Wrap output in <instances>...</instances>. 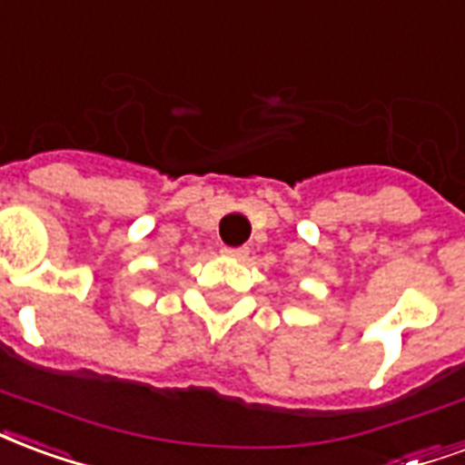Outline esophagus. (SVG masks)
I'll list each match as a JSON object with an SVG mask.
<instances>
[{"instance_id":"34e87169","label":"esophagus","mask_w":465,"mask_h":465,"mask_svg":"<svg viewBox=\"0 0 465 465\" xmlns=\"http://www.w3.org/2000/svg\"><path fill=\"white\" fill-rule=\"evenodd\" d=\"M222 253L226 259H233V261H243L249 256V249H243V246H223Z\"/></svg>"}]
</instances>
